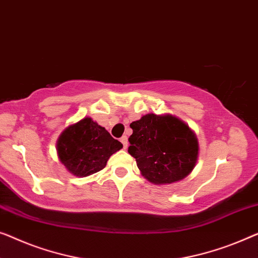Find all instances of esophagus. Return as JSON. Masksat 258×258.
<instances>
[{"label": "esophagus", "mask_w": 258, "mask_h": 258, "mask_svg": "<svg viewBox=\"0 0 258 258\" xmlns=\"http://www.w3.org/2000/svg\"><path fill=\"white\" fill-rule=\"evenodd\" d=\"M121 143L123 144V148L126 149V147H128V140H126V136L121 137Z\"/></svg>", "instance_id": "obj_1"}]
</instances>
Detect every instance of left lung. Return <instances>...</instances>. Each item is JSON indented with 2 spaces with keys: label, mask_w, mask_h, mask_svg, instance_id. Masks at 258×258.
<instances>
[{
  "label": "left lung",
  "mask_w": 258,
  "mask_h": 258,
  "mask_svg": "<svg viewBox=\"0 0 258 258\" xmlns=\"http://www.w3.org/2000/svg\"><path fill=\"white\" fill-rule=\"evenodd\" d=\"M128 152L149 181L171 184L191 173L198 159V141L193 132L170 115L148 114L130 123Z\"/></svg>",
  "instance_id": "left-lung-1"
}]
</instances>
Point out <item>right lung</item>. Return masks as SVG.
<instances>
[{"mask_svg":"<svg viewBox=\"0 0 258 258\" xmlns=\"http://www.w3.org/2000/svg\"><path fill=\"white\" fill-rule=\"evenodd\" d=\"M122 148L121 142L89 117L66 128L57 143L60 162L71 173L80 177L99 172Z\"/></svg>","mask_w":258,"mask_h":258,"instance_id":"right-lung-1","label":"right lung"}]
</instances>
